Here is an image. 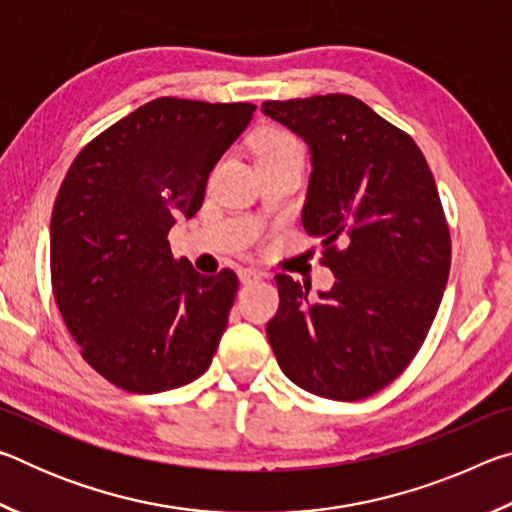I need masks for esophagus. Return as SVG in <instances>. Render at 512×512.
I'll return each instance as SVG.
<instances>
[{
	"instance_id": "1",
	"label": "esophagus",
	"mask_w": 512,
	"mask_h": 512,
	"mask_svg": "<svg viewBox=\"0 0 512 512\" xmlns=\"http://www.w3.org/2000/svg\"><path fill=\"white\" fill-rule=\"evenodd\" d=\"M262 280V273L255 271V268H239V282L241 284H253Z\"/></svg>"
}]
</instances>
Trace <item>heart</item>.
<instances>
[{
    "mask_svg": "<svg viewBox=\"0 0 512 512\" xmlns=\"http://www.w3.org/2000/svg\"><path fill=\"white\" fill-rule=\"evenodd\" d=\"M293 151H300L298 140L291 133L280 131V128L264 131L255 142L257 158H266V155H277V153H293Z\"/></svg>",
    "mask_w": 512,
    "mask_h": 512,
    "instance_id": "b5f03b06",
    "label": "heart"
}]
</instances>
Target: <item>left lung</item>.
<instances>
[{"label":"left lung","mask_w":512,"mask_h":512,"mask_svg":"<svg viewBox=\"0 0 512 512\" xmlns=\"http://www.w3.org/2000/svg\"><path fill=\"white\" fill-rule=\"evenodd\" d=\"M262 112L309 146L302 225L336 277L309 300L307 284L275 275L268 343L293 384L363 400L402 375L443 300L452 239L436 180L411 135L350 94L264 101Z\"/></svg>","instance_id":"obj_1"}]
</instances>
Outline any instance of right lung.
Segmentation results:
<instances>
[{"label": "right lung", "mask_w": 512, "mask_h": 512, "mask_svg": "<svg viewBox=\"0 0 512 512\" xmlns=\"http://www.w3.org/2000/svg\"><path fill=\"white\" fill-rule=\"evenodd\" d=\"M253 103L160 97L76 155L51 212V289L83 359L131 393L185 386L210 368L235 271L176 259L169 230L201 210L210 171Z\"/></svg>", "instance_id": "add662e5"}]
</instances>
